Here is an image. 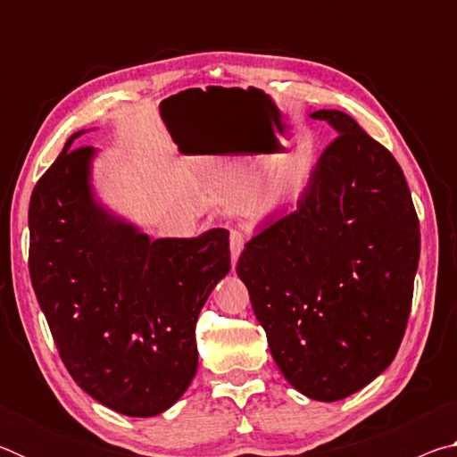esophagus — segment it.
Instances as JSON below:
<instances>
[{"label":"esophagus","instance_id":"34e87169","mask_svg":"<svg viewBox=\"0 0 457 457\" xmlns=\"http://www.w3.org/2000/svg\"><path fill=\"white\" fill-rule=\"evenodd\" d=\"M229 250H231V264L236 266L239 253L244 250V234L237 229L229 231Z\"/></svg>","mask_w":457,"mask_h":457}]
</instances>
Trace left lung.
Here are the masks:
<instances>
[{"label":"left lung","instance_id":"obj_1","mask_svg":"<svg viewBox=\"0 0 457 457\" xmlns=\"http://www.w3.org/2000/svg\"><path fill=\"white\" fill-rule=\"evenodd\" d=\"M337 137L296 210L245 244L236 272L294 389L338 401L391 365L411 312L420 220L403 169L359 122L316 111Z\"/></svg>","mask_w":457,"mask_h":457}]
</instances>
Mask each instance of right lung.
Listing matches in <instances>:
<instances>
[{"instance_id": "right-lung-1", "label": "right lung", "mask_w": 457, "mask_h": 457, "mask_svg": "<svg viewBox=\"0 0 457 457\" xmlns=\"http://www.w3.org/2000/svg\"><path fill=\"white\" fill-rule=\"evenodd\" d=\"M64 149L29 199V278L60 359L98 403L163 413L197 370L195 324L229 272V231L151 242L92 197V146Z\"/></svg>"}]
</instances>
